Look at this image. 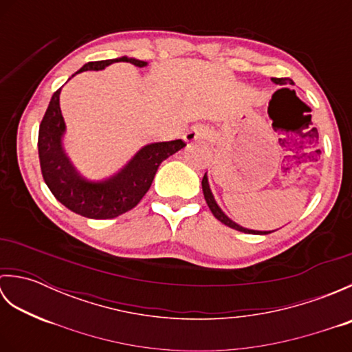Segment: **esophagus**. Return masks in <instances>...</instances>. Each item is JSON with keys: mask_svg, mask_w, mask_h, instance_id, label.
<instances>
[{"mask_svg": "<svg viewBox=\"0 0 352 352\" xmlns=\"http://www.w3.org/2000/svg\"><path fill=\"white\" fill-rule=\"evenodd\" d=\"M203 139H207V130L203 129V126H192V129L184 134V140L186 142H199Z\"/></svg>", "mask_w": 352, "mask_h": 352, "instance_id": "esophagus-1", "label": "esophagus"}]
</instances>
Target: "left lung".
<instances>
[{"mask_svg": "<svg viewBox=\"0 0 352 352\" xmlns=\"http://www.w3.org/2000/svg\"><path fill=\"white\" fill-rule=\"evenodd\" d=\"M272 81L275 85H294V81H292L290 78H272ZM203 192H204V198H206V203L208 206V208H210L213 216L218 221H221L222 223H226L227 227L230 228H234L237 231H242V233H248V234H267V231H256V230H248V228H243L241 226H237L236 222H233L231 219H228L226 214H223V212L221 210V208L218 207V204H216V201L212 195V190L210 188H208V182H207V175L203 177ZM271 233V231H269Z\"/></svg>", "mask_w": 352, "mask_h": 352, "instance_id": "left-lung-1", "label": "left lung"}]
</instances>
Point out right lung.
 <instances>
[{
    "label": "right lung",
    "mask_w": 352,
    "mask_h": 352,
    "mask_svg": "<svg viewBox=\"0 0 352 352\" xmlns=\"http://www.w3.org/2000/svg\"><path fill=\"white\" fill-rule=\"evenodd\" d=\"M115 62H129L139 68L146 65V62L136 58L121 57L111 60L89 62L78 72L100 71ZM60 89H57L52 95L37 138L41 170L45 183L57 201H60L71 212L85 218L111 219L131 210L151 188L160 163L169 155L180 151L186 144L182 139H177L146 145L116 175L104 182H89L78 175L62 149L65 121L58 106Z\"/></svg>",
    "instance_id": "1"
}]
</instances>
